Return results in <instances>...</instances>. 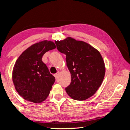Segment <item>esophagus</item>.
<instances>
[{
    "label": "esophagus",
    "mask_w": 130,
    "mask_h": 130,
    "mask_svg": "<svg viewBox=\"0 0 130 130\" xmlns=\"http://www.w3.org/2000/svg\"><path fill=\"white\" fill-rule=\"evenodd\" d=\"M59 74H60V73H59V72H57V73H56V74H54V77H56V78H58V77L59 76Z\"/></svg>",
    "instance_id": "obj_1"
}]
</instances>
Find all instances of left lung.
<instances>
[{
	"label": "left lung",
	"mask_w": 130,
	"mask_h": 130,
	"mask_svg": "<svg viewBox=\"0 0 130 130\" xmlns=\"http://www.w3.org/2000/svg\"><path fill=\"white\" fill-rule=\"evenodd\" d=\"M58 51L66 55L71 83L65 88L74 100L83 101L96 93L104 79L105 67L100 52L91 45L71 37L55 41Z\"/></svg>",
	"instance_id": "1"
}]
</instances>
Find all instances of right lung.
Instances as JSON below:
<instances>
[{
    "instance_id": "obj_1",
    "label": "right lung",
    "mask_w": 130,
    "mask_h": 130,
    "mask_svg": "<svg viewBox=\"0 0 130 130\" xmlns=\"http://www.w3.org/2000/svg\"><path fill=\"white\" fill-rule=\"evenodd\" d=\"M53 42L44 40L26 49L17 59L12 69L15 88L24 99L40 103L46 99L55 77L42 61L43 54L54 49Z\"/></svg>"
}]
</instances>
